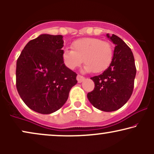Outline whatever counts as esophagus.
<instances>
[{
  "mask_svg": "<svg viewBox=\"0 0 154 154\" xmlns=\"http://www.w3.org/2000/svg\"><path fill=\"white\" fill-rule=\"evenodd\" d=\"M84 79H85V77H84L83 76H82L80 75H77V80L79 83H81L84 80Z\"/></svg>",
  "mask_w": 154,
  "mask_h": 154,
  "instance_id": "34e87169",
  "label": "esophagus"
}]
</instances>
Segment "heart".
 Listing matches in <instances>:
<instances>
[{
  "label": "heart",
  "mask_w": 154,
  "mask_h": 154,
  "mask_svg": "<svg viewBox=\"0 0 154 154\" xmlns=\"http://www.w3.org/2000/svg\"><path fill=\"white\" fill-rule=\"evenodd\" d=\"M72 49L65 48L63 52V60L70 69L85 63V69L94 73H101L111 65L114 56L112 44L98 38H83L72 44Z\"/></svg>",
  "instance_id": "1"
}]
</instances>
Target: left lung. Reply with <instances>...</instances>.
Here are the masks:
<instances>
[{
  "mask_svg": "<svg viewBox=\"0 0 154 154\" xmlns=\"http://www.w3.org/2000/svg\"><path fill=\"white\" fill-rule=\"evenodd\" d=\"M107 36L116 45L113 59L103 73L91 77L95 87L87 94V98L95 108L111 112L122 107L130 99L137 69L130 47L115 34Z\"/></svg>",
  "mask_w": 154,
  "mask_h": 154,
  "instance_id": "1",
  "label": "left lung"
}]
</instances>
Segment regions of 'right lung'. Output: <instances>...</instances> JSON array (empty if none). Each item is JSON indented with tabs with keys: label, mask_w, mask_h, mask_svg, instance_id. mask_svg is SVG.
Listing matches in <instances>:
<instances>
[{
	"label": "right lung",
	"mask_w": 154,
	"mask_h": 154,
	"mask_svg": "<svg viewBox=\"0 0 154 154\" xmlns=\"http://www.w3.org/2000/svg\"><path fill=\"white\" fill-rule=\"evenodd\" d=\"M61 35L42 34L24 46L17 60L16 87L30 109L50 114L64 105L77 74L63 60Z\"/></svg>",
	"instance_id": "right-lung-1"
}]
</instances>
